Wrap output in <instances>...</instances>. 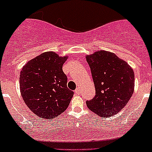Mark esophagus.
<instances>
[{"instance_id":"34e87169","label":"esophagus","mask_w":152,"mask_h":152,"mask_svg":"<svg viewBox=\"0 0 152 152\" xmlns=\"http://www.w3.org/2000/svg\"><path fill=\"white\" fill-rule=\"evenodd\" d=\"M75 94H77V95H80V88H77V89L75 90Z\"/></svg>"}]
</instances>
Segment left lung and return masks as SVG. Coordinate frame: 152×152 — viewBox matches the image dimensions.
Wrapping results in <instances>:
<instances>
[{
  "mask_svg": "<svg viewBox=\"0 0 152 152\" xmlns=\"http://www.w3.org/2000/svg\"><path fill=\"white\" fill-rule=\"evenodd\" d=\"M91 68L96 95L87 101L90 110L101 117L113 116L124 108L135 87L133 69L124 60L108 51L86 56Z\"/></svg>",
  "mask_w": 152,
  "mask_h": 152,
  "instance_id": "obj_1",
  "label": "left lung"
}]
</instances>
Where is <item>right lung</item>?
I'll return each mask as SVG.
<instances>
[{"mask_svg": "<svg viewBox=\"0 0 152 152\" xmlns=\"http://www.w3.org/2000/svg\"><path fill=\"white\" fill-rule=\"evenodd\" d=\"M68 56L45 52L29 60L20 75V88L26 105L43 119H54L68 108L74 92L67 88L62 71Z\"/></svg>", "mask_w": 152, "mask_h": 152, "instance_id": "1", "label": "right lung"}]
</instances>
